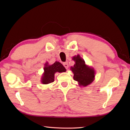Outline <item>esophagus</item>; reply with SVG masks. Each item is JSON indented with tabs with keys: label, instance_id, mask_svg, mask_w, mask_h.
Segmentation results:
<instances>
[{
	"label": "esophagus",
	"instance_id": "esophagus-1",
	"mask_svg": "<svg viewBox=\"0 0 130 130\" xmlns=\"http://www.w3.org/2000/svg\"><path fill=\"white\" fill-rule=\"evenodd\" d=\"M63 67H64L66 68V69H68V68H69V65H68V63L67 62H63Z\"/></svg>",
	"mask_w": 130,
	"mask_h": 130
}]
</instances>
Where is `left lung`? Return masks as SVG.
Segmentation results:
<instances>
[{
	"label": "left lung",
	"instance_id": "obj_1",
	"mask_svg": "<svg viewBox=\"0 0 130 130\" xmlns=\"http://www.w3.org/2000/svg\"><path fill=\"white\" fill-rule=\"evenodd\" d=\"M75 63L71 67L74 73V80L78 82L79 86L86 87L94 80L95 71L94 69L85 64L84 60L79 55L73 57Z\"/></svg>",
	"mask_w": 130,
	"mask_h": 130
}]
</instances>
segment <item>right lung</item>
Here are the masks:
<instances>
[{"label": "right lung", "mask_w": 130, "mask_h": 130, "mask_svg": "<svg viewBox=\"0 0 130 130\" xmlns=\"http://www.w3.org/2000/svg\"><path fill=\"white\" fill-rule=\"evenodd\" d=\"M66 69L62 63L55 61L52 65H49L47 62L44 67V73L41 78V83L43 84H47L54 82V75L56 72H65Z\"/></svg>", "instance_id": "add662e5"}]
</instances>
